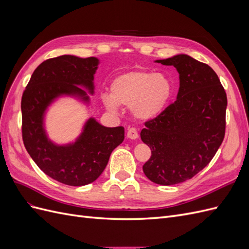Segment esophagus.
<instances>
[{
	"instance_id": "34e87169",
	"label": "esophagus",
	"mask_w": 249,
	"mask_h": 249,
	"mask_svg": "<svg viewBox=\"0 0 249 249\" xmlns=\"http://www.w3.org/2000/svg\"><path fill=\"white\" fill-rule=\"evenodd\" d=\"M126 137L130 138V139H137L138 138V132L137 130L135 129V127H130V129H127V133H126Z\"/></svg>"
}]
</instances>
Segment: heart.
<instances>
[{
	"label": "heart",
	"mask_w": 249,
	"mask_h": 249,
	"mask_svg": "<svg viewBox=\"0 0 249 249\" xmlns=\"http://www.w3.org/2000/svg\"><path fill=\"white\" fill-rule=\"evenodd\" d=\"M172 91V83L165 74L136 71L123 73L113 80L110 95L104 94L102 101L112 112L118 110V105L130 107L134 117L146 122L161 114Z\"/></svg>",
	"instance_id": "1"
}]
</instances>
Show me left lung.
I'll return each mask as SVG.
<instances>
[{
	"instance_id": "1",
	"label": "left lung",
	"mask_w": 249,
	"mask_h": 249,
	"mask_svg": "<svg viewBox=\"0 0 249 249\" xmlns=\"http://www.w3.org/2000/svg\"><path fill=\"white\" fill-rule=\"evenodd\" d=\"M179 74L177 101L144 123L141 140L152 156L143 172L152 182L169 186L192 178L213 159L225 134L227 93L216 72L188 55L157 60Z\"/></svg>"
}]
</instances>
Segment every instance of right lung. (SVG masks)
Instances as JSON below:
<instances>
[{
	"label": "right lung",
	"instance_id": "1",
	"mask_svg": "<svg viewBox=\"0 0 249 249\" xmlns=\"http://www.w3.org/2000/svg\"><path fill=\"white\" fill-rule=\"evenodd\" d=\"M99 65L94 57L63 55L43 61L34 71L21 97L22 141L33 161L47 176L70 186L94 182L106 168L113 149L124 139V126L107 127L89 118L76 142L56 145L43 127V115L60 95H77L88 102L93 93V76Z\"/></svg>",
	"mask_w": 249,
	"mask_h": 249
}]
</instances>
